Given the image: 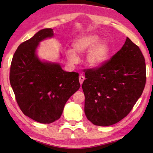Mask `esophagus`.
<instances>
[{
  "label": "esophagus",
  "mask_w": 153,
  "mask_h": 153,
  "mask_svg": "<svg viewBox=\"0 0 153 153\" xmlns=\"http://www.w3.org/2000/svg\"><path fill=\"white\" fill-rule=\"evenodd\" d=\"M84 79H85V77L84 76H82V75H81V76L79 77V81L80 84L82 85L83 84V82L84 81Z\"/></svg>",
  "instance_id": "34e87169"
}]
</instances>
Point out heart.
Here are the masks:
<instances>
[{
    "mask_svg": "<svg viewBox=\"0 0 153 153\" xmlns=\"http://www.w3.org/2000/svg\"><path fill=\"white\" fill-rule=\"evenodd\" d=\"M100 40V37L95 33H83L77 36L72 44L71 49H67L65 55L69 61L76 64L79 61L77 55L86 53L85 63L91 68L101 65L108 58L110 46L107 40Z\"/></svg>",
    "mask_w": 153,
    "mask_h": 153,
    "instance_id": "obj_1",
    "label": "heart"
}]
</instances>
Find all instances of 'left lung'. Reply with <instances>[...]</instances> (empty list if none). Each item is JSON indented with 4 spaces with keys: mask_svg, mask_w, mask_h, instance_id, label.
<instances>
[{
    "mask_svg": "<svg viewBox=\"0 0 153 153\" xmlns=\"http://www.w3.org/2000/svg\"><path fill=\"white\" fill-rule=\"evenodd\" d=\"M84 71V112L95 126H111L126 117L146 84L144 57L129 38L110 60Z\"/></svg>",
    "mask_w": 153,
    "mask_h": 153,
    "instance_id": "1",
    "label": "left lung"
}]
</instances>
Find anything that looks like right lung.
<instances>
[{"label": "right lung", "mask_w": 153, "mask_h": 153, "mask_svg": "<svg viewBox=\"0 0 153 153\" xmlns=\"http://www.w3.org/2000/svg\"><path fill=\"white\" fill-rule=\"evenodd\" d=\"M51 28L40 30L18 46L10 69V83L20 109L41 123L59 120L66 102L79 90V74L63 70L59 63L42 61L36 55L39 43L52 38Z\"/></svg>", "instance_id": "right-lung-1"}]
</instances>
